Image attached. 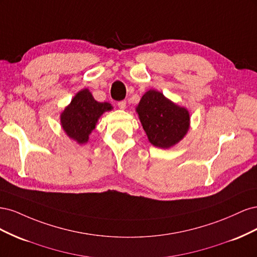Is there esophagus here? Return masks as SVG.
Instances as JSON below:
<instances>
[{"mask_svg": "<svg viewBox=\"0 0 257 257\" xmlns=\"http://www.w3.org/2000/svg\"><path fill=\"white\" fill-rule=\"evenodd\" d=\"M118 107L120 108V109H125V108H126V102H125V100H122V102H119L118 103Z\"/></svg>", "mask_w": 257, "mask_h": 257, "instance_id": "34e87169", "label": "esophagus"}]
</instances>
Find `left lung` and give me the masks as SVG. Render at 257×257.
I'll use <instances>...</instances> for the list:
<instances>
[{"instance_id":"left-lung-1","label":"left lung","mask_w":257,"mask_h":257,"mask_svg":"<svg viewBox=\"0 0 257 257\" xmlns=\"http://www.w3.org/2000/svg\"><path fill=\"white\" fill-rule=\"evenodd\" d=\"M136 113L148 141L161 149H169L181 142L190 128L189 110L153 89L143 95Z\"/></svg>"}]
</instances>
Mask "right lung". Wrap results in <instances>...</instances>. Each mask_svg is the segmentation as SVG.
<instances>
[{
	"instance_id": "1",
	"label": "right lung",
	"mask_w": 257,
	"mask_h": 257,
	"mask_svg": "<svg viewBox=\"0 0 257 257\" xmlns=\"http://www.w3.org/2000/svg\"><path fill=\"white\" fill-rule=\"evenodd\" d=\"M112 109L111 104L97 102L89 89H83L76 93L71 103L61 112V126L69 138L84 145L89 142V135L95 128L98 119Z\"/></svg>"
}]
</instances>
